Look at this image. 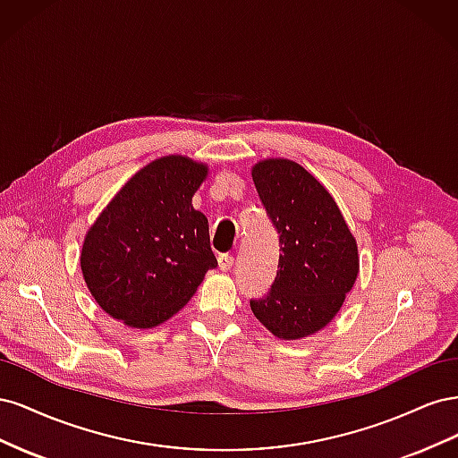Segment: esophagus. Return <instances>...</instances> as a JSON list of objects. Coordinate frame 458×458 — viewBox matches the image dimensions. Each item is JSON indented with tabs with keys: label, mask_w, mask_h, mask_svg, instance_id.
I'll return each instance as SVG.
<instances>
[{
	"label": "esophagus",
	"mask_w": 458,
	"mask_h": 458,
	"mask_svg": "<svg viewBox=\"0 0 458 458\" xmlns=\"http://www.w3.org/2000/svg\"><path fill=\"white\" fill-rule=\"evenodd\" d=\"M217 266L221 271H231L234 267V258L229 254H221L217 258Z\"/></svg>",
	"instance_id": "1"
}]
</instances>
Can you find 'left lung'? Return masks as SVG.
<instances>
[{
    "label": "left lung",
    "mask_w": 458,
    "mask_h": 458,
    "mask_svg": "<svg viewBox=\"0 0 458 458\" xmlns=\"http://www.w3.org/2000/svg\"><path fill=\"white\" fill-rule=\"evenodd\" d=\"M252 179L279 233L281 256L267 296L250 300V308L276 338H306L335 318L355 284V237L330 192L300 164L261 160Z\"/></svg>",
    "instance_id": "8db88e82"
}]
</instances>
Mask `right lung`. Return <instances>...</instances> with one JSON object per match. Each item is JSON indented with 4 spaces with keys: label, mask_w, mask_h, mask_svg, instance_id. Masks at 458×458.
Here are the masks:
<instances>
[{
    "label": "right lung",
    "mask_w": 458,
    "mask_h": 458,
    "mask_svg": "<svg viewBox=\"0 0 458 458\" xmlns=\"http://www.w3.org/2000/svg\"><path fill=\"white\" fill-rule=\"evenodd\" d=\"M208 165L182 155L152 160L95 219L80 266L101 310L123 325L152 328L182 310L217 266L208 219L192 195Z\"/></svg>",
    "instance_id": "add662e5"
}]
</instances>
